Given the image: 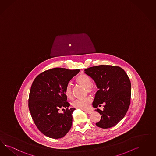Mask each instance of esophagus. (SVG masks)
Listing matches in <instances>:
<instances>
[{
    "label": "esophagus",
    "mask_w": 156,
    "mask_h": 156,
    "mask_svg": "<svg viewBox=\"0 0 156 156\" xmlns=\"http://www.w3.org/2000/svg\"><path fill=\"white\" fill-rule=\"evenodd\" d=\"M85 112L88 113V114H91L93 112V111H91V110H87V111H85Z\"/></svg>",
    "instance_id": "obj_1"
}]
</instances>
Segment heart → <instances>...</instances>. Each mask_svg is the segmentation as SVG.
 Wrapping results in <instances>:
<instances>
[{
    "mask_svg": "<svg viewBox=\"0 0 156 156\" xmlns=\"http://www.w3.org/2000/svg\"><path fill=\"white\" fill-rule=\"evenodd\" d=\"M76 81L79 84L85 87L88 93H94L95 91V87L92 85V81L89 76L85 74H81L76 78ZM65 93L66 96L69 98H71L73 96V88L70 83H68L66 86ZM91 102V97H86L76 99L72 102L71 105L75 108L86 110L89 108Z\"/></svg>",
    "mask_w": 156,
    "mask_h": 156,
    "instance_id": "obj_1",
    "label": "heart"
}]
</instances>
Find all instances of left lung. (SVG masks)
<instances>
[{"mask_svg":"<svg viewBox=\"0 0 156 156\" xmlns=\"http://www.w3.org/2000/svg\"><path fill=\"white\" fill-rule=\"evenodd\" d=\"M85 73L96 82L99 89L93 102L95 111L101 115L96 126L102 129L112 127L123 119L130 104L131 86L129 76L118 66L100 65L86 69Z\"/></svg>","mask_w":156,"mask_h":156,"instance_id":"obj_1","label":"left lung"}]
</instances>
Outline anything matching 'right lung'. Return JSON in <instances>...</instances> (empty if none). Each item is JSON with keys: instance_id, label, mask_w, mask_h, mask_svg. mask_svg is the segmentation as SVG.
I'll return each instance as SVG.
<instances>
[{"instance_id": "right-lung-1", "label": "right lung", "mask_w": 156, "mask_h": 156, "mask_svg": "<svg viewBox=\"0 0 156 156\" xmlns=\"http://www.w3.org/2000/svg\"><path fill=\"white\" fill-rule=\"evenodd\" d=\"M80 71L54 68L41 73L33 82L29 109L38 130L49 138H61L71 127L75 108H68L65 89ZM60 108L65 110L63 113L59 112Z\"/></svg>"}]
</instances>
